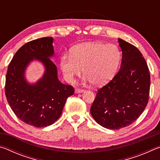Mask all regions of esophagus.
I'll use <instances>...</instances> for the list:
<instances>
[{
  "mask_svg": "<svg viewBox=\"0 0 160 160\" xmlns=\"http://www.w3.org/2000/svg\"><path fill=\"white\" fill-rule=\"evenodd\" d=\"M85 91L83 90V89H80V88H76L75 90V93H81V92H83Z\"/></svg>",
  "mask_w": 160,
  "mask_h": 160,
  "instance_id": "1",
  "label": "esophagus"
}]
</instances>
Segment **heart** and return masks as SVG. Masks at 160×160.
<instances>
[{"instance_id": "obj_1", "label": "heart", "mask_w": 160, "mask_h": 160, "mask_svg": "<svg viewBox=\"0 0 160 160\" xmlns=\"http://www.w3.org/2000/svg\"><path fill=\"white\" fill-rule=\"evenodd\" d=\"M121 61V51L114 44L90 42L78 45L71 56L62 55L60 66L66 80L72 82L83 73L94 85L100 86L112 79Z\"/></svg>"}]
</instances>
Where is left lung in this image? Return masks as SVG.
<instances>
[{
	"mask_svg": "<svg viewBox=\"0 0 160 160\" xmlns=\"http://www.w3.org/2000/svg\"><path fill=\"white\" fill-rule=\"evenodd\" d=\"M122 50L119 71L97 91L90 113L99 125L120 129L138 118L147 106L150 75L140 51L130 43L118 39Z\"/></svg>",
	"mask_w": 160,
	"mask_h": 160,
	"instance_id": "left-lung-1",
	"label": "left lung"
}]
</instances>
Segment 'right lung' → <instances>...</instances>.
Returning <instances> with one entry per match:
<instances>
[{
	"label": "right lung",
	"mask_w": 160,
	"mask_h": 160,
	"mask_svg": "<svg viewBox=\"0 0 160 160\" xmlns=\"http://www.w3.org/2000/svg\"><path fill=\"white\" fill-rule=\"evenodd\" d=\"M53 38L32 40L18 49L9 63L5 77V96L12 112L22 121L37 128L50 126L60 117L68 97L74 94L72 85L58 79L57 68L49 58L53 55ZM37 59L46 68L44 76L34 85L23 77L28 63Z\"/></svg>",
	"instance_id": "1"
}]
</instances>
